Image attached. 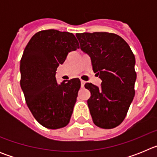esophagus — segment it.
Instances as JSON below:
<instances>
[{"instance_id": "1", "label": "esophagus", "mask_w": 157, "mask_h": 157, "mask_svg": "<svg viewBox=\"0 0 157 157\" xmlns=\"http://www.w3.org/2000/svg\"><path fill=\"white\" fill-rule=\"evenodd\" d=\"M85 83H86L85 81H83V80H81V85H82V86H84V85H85Z\"/></svg>"}]
</instances>
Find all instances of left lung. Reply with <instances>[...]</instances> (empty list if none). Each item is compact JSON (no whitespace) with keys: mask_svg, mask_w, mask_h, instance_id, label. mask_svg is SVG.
<instances>
[{"mask_svg":"<svg viewBox=\"0 0 157 157\" xmlns=\"http://www.w3.org/2000/svg\"><path fill=\"white\" fill-rule=\"evenodd\" d=\"M76 37L102 80L101 87L85 84L91 93L87 104L93 121L101 128H115L124 120L135 94L134 53L124 39L113 33H82Z\"/></svg>","mask_w":157,"mask_h":157,"instance_id":"obj_1","label":"left lung"}]
</instances>
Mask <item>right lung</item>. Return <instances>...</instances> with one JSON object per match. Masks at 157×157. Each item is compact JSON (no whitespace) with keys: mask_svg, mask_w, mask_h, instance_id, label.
Returning <instances> with one entry per match:
<instances>
[{"mask_svg":"<svg viewBox=\"0 0 157 157\" xmlns=\"http://www.w3.org/2000/svg\"><path fill=\"white\" fill-rule=\"evenodd\" d=\"M77 48L72 33L52 29L36 33L23 51L20 86L32 115L46 128H62L70 122L81 82L73 78L59 85L55 75L68 52Z\"/></svg>","mask_w":157,"mask_h":157,"instance_id":"add662e5","label":"right lung"}]
</instances>
